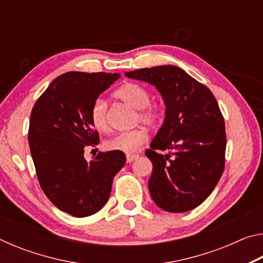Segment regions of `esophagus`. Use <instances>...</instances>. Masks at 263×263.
I'll return each instance as SVG.
<instances>
[{"mask_svg":"<svg viewBox=\"0 0 263 263\" xmlns=\"http://www.w3.org/2000/svg\"><path fill=\"white\" fill-rule=\"evenodd\" d=\"M138 158H139V155H138V154H127L126 155V161L132 162V161H135V160H137Z\"/></svg>","mask_w":263,"mask_h":263,"instance_id":"esophagus-1","label":"esophagus"}]
</instances>
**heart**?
Listing matches in <instances>:
<instances>
[{
	"mask_svg": "<svg viewBox=\"0 0 263 263\" xmlns=\"http://www.w3.org/2000/svg\"><path fill=\"white\" fill-rule=\"evenodd\" d=\"M115 96L136 109H139L138 121L146 125H154L158 123L161 110L157 104L149 103L151 95L147 89L141 84L127 82L119 87ZM90 121L92 126L99 131L108 130V117H106V103L104 100L97 99L91 105ZM147 140V133L142 127L135 128L132 131L121 132L105 140L106 149L118 151L124 153H133L139 151Z\"/></svg>",
	"mask_w": 263,
	"mask_h": 263,
	"instance_id": "b5f03b06",
	"label": "heart"
}]
</instances>
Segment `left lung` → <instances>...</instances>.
I'll return each instance as SVG.
<instances>
[{"instance_id":"1","label":"left lung","mask_w":263,"mask_h":263,"mask_svg":"<svg viewBox=\"0 0 263 263\" xmlns=\"http://www.w3.org/2000/svg\"><path fill=\"white\" fill-rule=\"evenodd\" d=\"M125 75L153 84L166 105L162 126L145 152L153 163L149 194L164 211L193 210L209 197L224 171L225 124L215 96L176 66ZM157 150L170 152L163 156Z\"/></svg>"}]
</instances>
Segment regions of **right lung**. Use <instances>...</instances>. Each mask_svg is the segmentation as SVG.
<instances>
[{"instance_id": "obj_1", "label": "right lung", "mask_w": 263, "mask_h": 263, "mask_svg": "<svg viewBox=\"0 0 263 263\" xmlns=\"http://www.w3.org/2000/svg\"><path fill=\"white\" fill-rule=\"evenodd\" d=\"M121 75L68 72L53 80L33 105L29 145L44 194L74 217H88L108 202L115 175L125 164L123 152L99 153L87 161L84 147L100 142L90 109Z\"/></svg>"}]
</instances>
